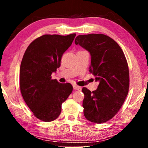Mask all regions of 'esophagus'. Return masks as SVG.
Listing matches in <instances>:
<instances>
[{
    "instance_id": "esophagus-1",
    "label": "esophagus",
    "mask_w": 148,
    "mask_h": 148,
    "mask_svg": "<svg viewBox=\"0 0 148 148\" xmlns=\"http://www.w3.org/2000/svg\"><path fill=\"white\" fill-rule=\"evenodd\" d=\"M73 88L74 90H77V91H81L82 90V87L77 86H74Z\"/></svg>"
}]
</instances>
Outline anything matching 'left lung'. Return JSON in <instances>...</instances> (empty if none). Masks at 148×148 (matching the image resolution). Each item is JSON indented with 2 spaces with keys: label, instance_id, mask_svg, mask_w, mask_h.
<instances>
[{
  "label": "left lung",
  "instance_id": "left-lung-1",
  "mask_svg": "<svg viewBox=\"0 0 148 148\" xmlns=\"http://www.w3.org/2000/svg\"><path fill=\"white\" fill-rule=\"evenodd\" d=\"M75 44L89 52V72L99 82L95 91L82 89L84 116L95 123L108 121L118 112L129 92V67L123 51L116 41L102 34L79 35Z\"/></svg>",
  "mask_w": 148,
  "mask_h": 148
}]
</instances>
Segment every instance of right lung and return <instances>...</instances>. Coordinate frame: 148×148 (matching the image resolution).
<instances>
[{
    "instance_id": "right-lung-1",
    "label": "right lung",
    "mask_w": 148,
    "mask_h": 148,
    "mask_svg": "<svg viewBox=\"0 0 148 148\" xmlns=\"http://www.w3.org/2000/svg\"><path fill=\"white\" fill-rule=\"evenodd\" d=\"M76 35L45 34L32 42L25 52L19 71L20 90L27 106L41 121L56 119L62 103L73 89L71 84L52 79L51 74L61 66L62 55Z\"/></svg>"
}]
</instances>
